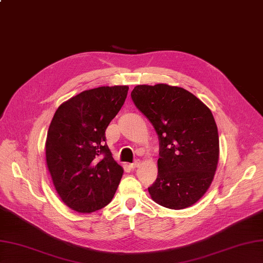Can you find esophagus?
Returning a JSON list of instances; mask_svg holds the SVG:
<instances>
[{"label":"esophagus","instance_id":"1","mask_svg":"<svg viewBox=\"0 0 263 263\" xmlns=\"http://www.w3.org/2000/svg\"><path fill=\"white\" fill-rule=\"evenodd\" d=\"M138 166H139V161H136V162H134V163L129 164V167H130L132 170H134V168L138 167Z\"/></svg>","mask_w":263,"mask_h":263}]
</instances>
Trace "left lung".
Segmentation results:
<instances>
[{"label": "left lung", "mask_w": 263, "mask_h": 263, "mask_svg": "<svg viewBox=\"0 0 263 263\" xmlns=\"http://www.w3.org/2000/svg\"><path fill=\"white\" fill-rule=\"evenodd\" d=\"M136 107L149 119L159 139L158 175L148 187L154 202L172 210L195 204L212 183L220 145L210 108L181 87L138 85Z\"/></svg>", "instance_id": "left-lung-1"}]
</instances>
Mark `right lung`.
I'll list each match as a JSON object with an SVG mask.
<instances>
[{"mask_svg":"<svg viewBox=\"0 0 263 263\" xmlns=\"http://www.w3.org/2000/svg\"><path fill=\"white\" fill-rule=\"evenodd\" d=\"M128 86L98 87L68 99L49 126L46 163L61 201L78 213L110 203L124 168L112 158L106 128L120 110Z\"/></svg>","mask_w":263,"mask_h":263,"instance_id":"1","label":"right lung"}]
</instances>
